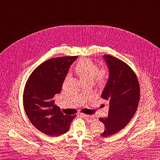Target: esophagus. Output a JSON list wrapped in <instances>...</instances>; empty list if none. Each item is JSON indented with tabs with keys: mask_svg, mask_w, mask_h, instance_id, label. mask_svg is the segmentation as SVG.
Here are the masks:
<instances>
[{
	"mask_svg": "<svg viewBox=\"0 0 160 160\" xmlns=\"http://www.w3.org/2000/svg\"><path fill=\"white\" fill-rule=\"evenodd\" d=\"M81 115L83 118H84L86 119V120H87V121L89 122H94L96 120V118H94L93 116H91V115H86V114H81Z\"/></svg>",
	"mask_w": 160,
	"mask_h": 160,
	"instance_id": "esophagus-1",
	"label": "esophagus"
}]
</instances>
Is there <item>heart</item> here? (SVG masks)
<instances>
[{
    "label": "heart",
    "mask_w": 160,
    "mask_h": 160,
    "mask_svg": "<svg viewBox=\"0 0 160 160\" xmlns=\"http://www.w3.org/2000/svg\"><path fill=\"white\" fill-rule=\"evenodd\" d=\"M74 71L82 83L93 82L102 89L107 83L108 73L105 69L98 71L97 64L88 58L81 59L74 68Z\"/></svg>",
    "instance_id": "heart-1"
}]
</instances>
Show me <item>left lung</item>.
<instances>
[{"label": "left lung", "instance_id": "left-lung-1", "mask_svg": "<svg viewBox=\"0 0 160 160\" xmlns=\"http://www.w3.org/2000/svg\"><path fill=\"white\" fill-rule=\"evenodd\" d=\"M108 79L101 95L109 104L107 118L99 120L104 125L101 134L108 137L124 128L133 116L140 101V84L134 71L127 64L109 55L103 56Z\"/></svg>", "mask_w": 160, "mask_h": 160}]
</instances>
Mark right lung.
<instances>
[{"mask_svg": "<svg viewBox=\"0 0 160 160\" xmlns=\"http://www.w3.org/2000/svg\"><path fill=\"white\" fill-rule=\"evenodd\" d=\"M78 56H65L45 61L36 68L27 81L23 105L31 123L49 136H60L69 131L75 116L64 115L54 104L69 67Z\"/></svg>", "mask_w": 160, "mask_h": 160, "instance_id": "add662e5", "label": "right lung"}]
</instances>
